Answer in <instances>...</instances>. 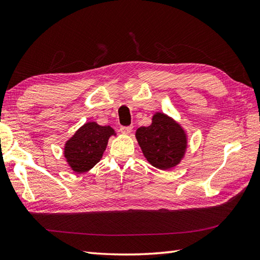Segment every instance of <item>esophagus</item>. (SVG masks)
<instances>
[{
  "label": "esophagus",
  "instance_id": "1",
  "mask_svg": "<svg viewBox=\"0 0 260 260\" xmlns=\"http://www.w3.org/2000/svg\"><path fill=\"white\" fill-rule=\"evenodd\" d=\"M132 129H133V127L132 126H121L120 127V133L124 134V135H128Z\"/></svg>",
  "mask_w": 260,
  "mask_h": 260
}]
</instances>
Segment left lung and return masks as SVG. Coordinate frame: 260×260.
Masks as SVG:
<instances>
[{"label": "left lung", "instance_id": "obj_1", "mask_svg": "<svg viewBox=\"0 0 260 260\" xmlns=\"http://www.w3.org/2000/svg\"><path fill=\"white\" fill-rule=\"evenodd\" d=\"M137 143L147 162L159 170H171L181 163L187 150V133L171 116L156 112L152 124L135 132Z\"/></svg>", "mask_w": 260, "mask_h": 260}]
</instances>
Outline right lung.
Returning a JSON list of instances; mask_svg holds the SVG:
<instances>
[{
    "instance_id": "right-lung-1",
    "label": "right lung",
    "mask_w": 260,
    "mask_h": 260,
    "mask_svg": "<svg viewBox=\"0 0 260 260\" xmlns=\"http://www.w3.org/2000/svg\"><path fill=\"white\" fill-rule=\"evenodd\" d=\"M110 136H116L110 126L87 121L64 143L66 162L77 174L88 172L102 159Z\"/></svg>"
}]
</instances>
